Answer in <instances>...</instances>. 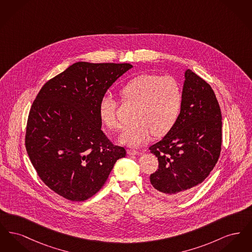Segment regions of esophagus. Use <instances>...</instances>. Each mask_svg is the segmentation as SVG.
Segmentation results:
<instances>
[{
    "label": "esophagus",
    "instance_id": "1",
    "mask_svg": "<svg viewBox=\"0 0 252 252\" xmlns=\"http://www.w3.org/2000/svg\"><path fill=\"white\" fill-rule=\"evenodd\" d=\"M126 152L128 155H139L140 154V151L135 150V149H127Z\"/></svg>",
    "mask_w": 252,
    "mask_h": 252
}]
</instances>
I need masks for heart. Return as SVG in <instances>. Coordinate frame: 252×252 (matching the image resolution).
Here are the masks:
<instances>
[{
    "label": "heart",
    "mask_w": 252,
    "mask_h": 252,
    "mask_svg": "<svg viewBox=\"0 0 252 252\" xmlns=\"http://www.w3.org/2000/svg\"><path fill=\"white\" fill-rule=\"evenodd\" d=\"M124 101L138 104L135 122L126 126L121 135L123 144L140 146L152 136H163L171 131L179 120L183 104V91L180 82L171 75L141 74L122 87ZM118 102L105 94L98 105L101 122L111 130H118Z\"/></svg>",
    "instance_id": "1"
}]
</instances>
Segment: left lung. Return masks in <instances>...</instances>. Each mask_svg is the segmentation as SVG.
<instances>
[{
  "instance_id": "left-lung-1",
  "label": "left lung",
  "mask_w": 252,
  "mask_h": 252,
  "mask_svg": "<svg viewBox=\"0 0 252 252\" xmlns=\"http://www.w3.org/2000/svg\"><path fill=\"white\" fill-rule=\"evenodd\" d=\"M222 115L212 87L187 70L180 118L163 139L149 147L158 169L150 175L152 186L178 198L194 190L210 175L220 156Z\"/></svg>"
}]
</instances>
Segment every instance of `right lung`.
Returning a JSON list of instances; mask_svg holds the SVG:
<instances>
[{
    "label": "right lung",
    "mask_w": 252,
    "mask_h": 252,
    "mask_svg": "<svg viewBox=\"0 0 252 252\" xmlns=\"http://www.w3.org/2000/svg\"><path fill=\"white\" fill-rule=\"evenodd\" d=\"M129 63L76 62L50 79L28 115L25 147L49 188L71 201H84L105 184L126 149L101 129L98 105Z\"/></svg>",
    "instance_id": "obj_1"
}]
</instances>
